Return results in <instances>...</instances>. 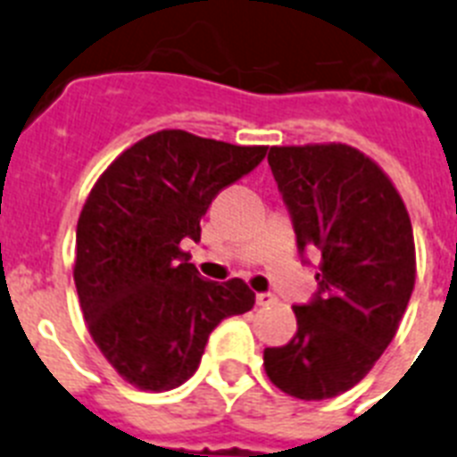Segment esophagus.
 I'll return each instance as SVG.
<instances>
[{
    "mask_svg": "<svg viewBox=\"0 0 457 457\" xmlns=\"http://www.w3.org/2000/svg\"><path fill=\"white\" fill-rule=\"evenodd\" d=\"M255 302H258V306H271L276 304V297L271 293H258L255 295Z\"/></svg>",
    "mask_w": 457,
    "mask_h": 457,
    "instance_id": "34e87169",
    "label": "esophagus"
}]
</instances>
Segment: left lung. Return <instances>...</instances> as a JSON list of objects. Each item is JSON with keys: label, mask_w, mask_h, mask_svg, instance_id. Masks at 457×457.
<instances>
[{"label": "left lung", "mask_w": 457, "mask_h": 457, "mask_svg": "<svg viewBox=\"0 0 457 457\" xmlns=\"http://www.w3.org/2000/svg\"><path fill=\"white\" fill-rule=\"evenodd\" d=\"M270 167L297 246L318 248L316 300L293 306L297 332L264 348V371L297 400H328L370 374L416 283L409 211L388 174L348 144L271 145Z\"/></svg>", "instance_id": "left-lung-1"}]
</instances>
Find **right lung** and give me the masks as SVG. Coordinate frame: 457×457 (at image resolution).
I'll return each instance as SVG.
<instances>
[{"label":"right lung","mask_w":457,"mask_h":457,"mask_svg":"<svg viewBox=\"0 0 457 457\" xmlns=\"http://www.w3.org/2000/svg\"><path fill=\"white\" fill-rule=\"evenodd\" d=\"M264 155L267 145L160 129L125 148L92 186L76 225V293L92 341L134 388L181 386L222 318L255 304L241 278H202L181 241L199 239L216 195Z\"/></svg>","instance_id":"add662e5"}]
</instances>
